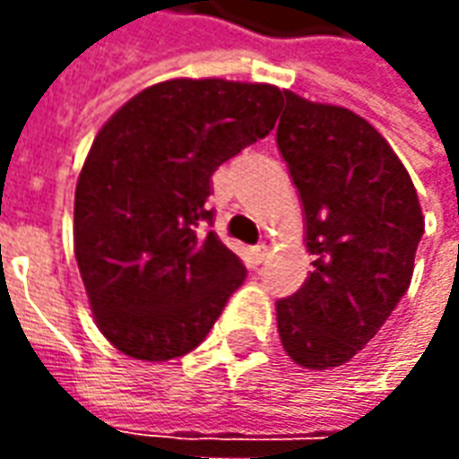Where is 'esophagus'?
Segmentation results:
<instances>
[{
	"label": "esophagus",
	"instance_id": "1",
	"mask_svg": "<svg viewBox=\"0 0 459 459\" xmlns=\"http://www.w3.org/2000/svg\"><path fill=\"white\" fill-rule=\"evenodd\" d=\"M268 255H270V248L265 246V243H260V246H255V248L250 250V258H253V263H255V265L265 263V260H268Z\"/></svg>",
	"mask_w": 459,
	"mask_h": 459
}]
</instances>
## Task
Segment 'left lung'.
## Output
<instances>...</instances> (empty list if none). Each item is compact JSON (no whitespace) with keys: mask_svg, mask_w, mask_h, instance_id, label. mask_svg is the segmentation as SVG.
<instances>
[{"mask_svg":"<svg viewBox=\"0 0 459 459\" xmlns=\"http://www.w3.org/2000/svg\"><path fill=\"white\" fill-rule=\"evenodd\" d=\"M278 150L305 206L315 255L305 285L278 299L295 364H346L384 327L413 278L425 221L391 144L351 110L285 91Z\"/></svg>","mask_w":459,"mask_h":459,"instance_id":"8db88e82","label":"left lung"}]
</instances>
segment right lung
<instances>
[{"label":"right lung","instance_id":"right-lung-1","mask_svg":"<svg viewBox=\"0 0 459 459\" xmlns=\"http://www.w3.org/2000/svg\"><path fill=\"white\" fill-rule=\"evenodd\" d=\"M268 83L177 78L105 122L75 186L74 246L98 329L122 354L167 361L204 342L246 265L213 223L211 177L275 127Z\"/></svg>","mask_w":459,"mask_h":459}]
</instances>
